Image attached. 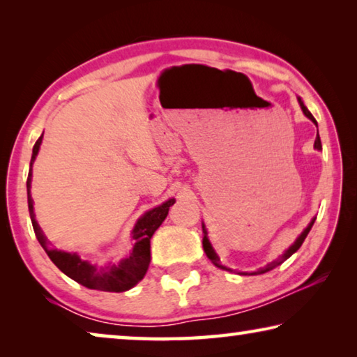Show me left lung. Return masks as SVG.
I'll use <instances>...</instances> for the list:
<instances>
[{
	"label": "left lung",
	"instance_id": "left-lung-1",
	"mask_svg": "<svg viewBox=\"0 0 357 357\" xmlns=\"http://www.w3.org/2000/svg\"><path fill=\"white\" fill-rule=\"evenodd\" d=\"M298 100H299V105H301V108H302V112H304V114L307 118H309L312 123H315L317 124V121H315V118H313V114L307 110V107L304 105V102L301 100V98H298ZM313 146H315V149H321V140H319V135L317 134V138H315V144H313ZM313 223H315V219H312V222L309 223V227H307L304 231H302L301 234H299V238L294 241V244L289 247L288 250H285V253H283V255L279 258V259H274L273 263H269L268 266H266V268H263V269H259L258 273H253V274H264V273H268V271H271V269H274V268H277V266L279 264H282L283 261H285V259H288L289 257L293 255L294 252H298L299 250V247L302 245V243H304V239L307 238V234H309V231L312 229V227H313ZM203 249H204V253H206V257L211 259V261H213L217 268H220V269H225V271H231L229 268H225V266L223 264H220V258L217 257V253H215V250L213 249V245H211V243H209V239H208V229H206V227H204V223H203Z\"/></svg>",
	"mask_w": 357,
	"mask_h": 357
}]
</instances>
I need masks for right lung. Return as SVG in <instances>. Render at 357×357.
Here are the masks:
<instances>
[{
    "label": "right lung",
    "instance_id": "obj_1",
    "mask_svg": "<svg viewBox=\"0 0 357 357\" xmlns=\"http://www.w3.org/2000/svg\"><path fill=\"white\" fill-rule=\"evenodd\" d=\"M44 135V134H42ZM42 135L39 140L36 142L33 148L31 164H29V173L26 179V190H28V209L29 217H31L33 228L38 238L42 249L47 252L48 258L55 263L56 268L64 273L72 280L80 283V285L86 287L89 289H99V291H112V293H123L128 291L132 287H135L140 282L144 274H146L148 266L151 261V238L157 228L162 225L168 214V209L174 204V198H170L160 206L144 213L138 222L135 223L134 229H132V239L135 241L134 249H132L130 255L128 258L121 259L119 264H108L105 268H98L96 264L89 261H84L77 253H69L64 250H56L48 247V241L44 233H42L40 227L36 222L34 215V206L33 198L29 195V189H31V178H33V162L36 155L39 153Z\"/></svg>",
    "mask_w": 357,
    "mask_h": 357
}]
</instances>
